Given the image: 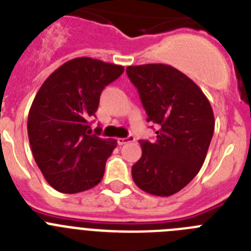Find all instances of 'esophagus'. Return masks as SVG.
Masks as SVG:
<instances>
[{"label": "esophagus", "mask_w": 251, "mask_h": 251, "mask_svg": "<svg viewBox=\"0 0 251 251\" xmlns=\"http://www.w3.org/2000/svg\"><path fill=\"white\" fill-rule=\"evenodd\" d=\"M132 141H134V137H133V136L127 137V138H118V139H117V142H118L119 146H123V145H126V143H128V142H132Z\"/></svg>", "instance_id": "esophagus-1"}]
</instances>
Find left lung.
I'll list each match as a JSON object with an SVG mask.
<instances>
[{
	"instance_id": "8db88e82",
	"label": "left lung",
	"mask_w": 251,
	"mask_h": 251,
	"mask_svg": "<svg viewBox=\"0 0 251 251\" xmlns=\"http://www.w3.org/2000/svg\"><path fill=\"white\" fill-rule=\"evenodd\" d=\"M147 122L156 139H139L142 157L132 167L133 181L156 196H171L199 174L215 129L210 101L188 76L165 64L128 66Z\"/></svg>"
}]
</instances>
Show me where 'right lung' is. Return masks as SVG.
<instances>
[{
    "instance_id": "1",
    "label": "right lung",
    "mask_w": 251,
    "mask_h": 251,
    "mask_svg": "<svg viewBox=\"0 0 251 251\" xmlns=\"http://www.w3.org/2000/svg\"><path fill=\"white\" fill-rule=\"evenodd\" d=\"M123 72L121 65L76 57L56 69L37 92L28 112V141L40 171L59 192L85 191L103 178L117 141L100 138V127L93 133L89 121L104 88Z\"/></svg>"
}]
</instances>
